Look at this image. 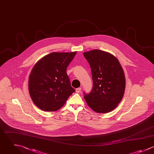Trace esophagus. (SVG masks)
Returning a JSON list of instances; mask_svg holds the SVG:
<instances>
[{"label": "esophagus", "instance_id": "esophagus-1", "mask_svg": "<svg viewBox=\"0 0 154 154\" xmlns=\"http://www.w3.org/2000/svg\"><path fill=\"white\" fill-rule=\"evenodd\" d=\"M81 90H82V88H77V89H75V91H76V92H77V93H79V92H80Z\"/></svg>", "mask_w": 154, "mask_h": 154}]
</instances>
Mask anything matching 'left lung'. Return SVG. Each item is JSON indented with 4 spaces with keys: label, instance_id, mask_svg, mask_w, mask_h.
<instances>
[{
    "label": "left lung",
    "instance_id": "obj_1",
    "mask_svg": "<svg viewBox=\"0 0 154 154\" xmlns=\"http://www.w3.org/2000/svg\"><path fill=\"white\" fill-rule=\"evenodd\" d=\"M83 55L90 65L93 80L91 92H83L85 99L95 112H110L117 107L124 94L123 69L118 59L109 53L94 50Z\"/></svg>",
    "mask_w": 154,
    "mask_h": 154
}]
</instances>
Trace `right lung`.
<instances>
[{"instance_id": "right-lung-1", "label": "right lung", "mask_w": 154, "mask_h": 154, "mask_svg": "<svg viewBox=\"0 0 154 154\" xmlns=\"http://www.w3.org/2000/svg\"><path fill=\"white\" fill-rule=\"evenodd\" d=\"M76 53L53 52L33 66L29 78V91L33 102L40 109L59 110L75 91L66 71Z\"/></svg>"}]
</instances>
